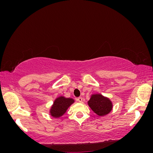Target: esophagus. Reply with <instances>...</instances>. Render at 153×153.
Listing matches in <instances>:
<instances>
[{
  "label": "esophagus",
  "instance_id": "34e87169",
  "mask_svg": "<svg viewBox=\"0 0 153 153\" xmlns=\"http://www.w3.org/2000/svg\"><path fill=\"white\" fill-rule=\"evenodd\" d=\"M76 100L78 101V102L82 103V97H79V98H78L76 99Z\"/></svg>",
  "mask_w": 153,
  "mask_h": 153
}]
</instances>
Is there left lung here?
Masks as SVG:
<instances>
[{"instance_id": "obj_1", "label": "left lung", "mask_w": 153, "mask_h": 153, "mask_svg": "<svg viewBox=\"0 0 153 153\" xmlns=\"http://www.w3.org/2000/svg\"><path fill=\"white\" fill-rule=\"evenodd\" d=\"M88 105L92 111L100 116L109 114L112 109V101L100 94H92L88 101Z\"/></svg>"}]
</instances>
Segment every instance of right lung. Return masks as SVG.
<instances>
[{
	"instance_id": "1",
	"label": "right lung",
	"mask_w": 153,
	"mask_h": 153,
	"mask_svg": "<svg viewBox=\"0 0 153 153\" xmlns=\"http://www.w3.org/2000/svg\"><path fill=\"white\" fill-rule=\"evenodd\" d=\"M74 100L72 98H66L64 96H60L55 99L53 104L50 110V115L52 117L57 118L61 117L65 114L67 109L74 103Z\"/></svg>"
}]
</instances>
